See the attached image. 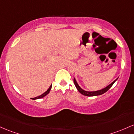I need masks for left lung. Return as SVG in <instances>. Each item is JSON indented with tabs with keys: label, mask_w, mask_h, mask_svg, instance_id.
<instances>
[{
	"label": "left lung",
	"mask_w": 134,
	"mask_h": 134,
	"mask_svg": "<svg viewBox=\"0 0 134 134\" xmlns=\"http://www.w3.org/2000/svg\"><path fill=\"white\" fill-rule=\"evenodd\" d=\"M118 79V77L117 79H116L115 80H114V81H113L111 84H109V85H108L106 87L104 88H102L101 90H99L93 91V92L86 91V90H84L83 89H82L79 86V85H78V83H77V81H76V78H75V77L74 78V83L75 86H76V88H77V90L79 91V93H81L82 95H85V96H88V97H93V96H98V95H102V94L105 93V92H106L108 90H109L110 88H111V86H113V84L115 83V81H117Z\"/></svg>",
	"instance_id": "left-lung-1"
}]
</instances>
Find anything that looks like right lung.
Listing matches in <instances>:
<instances>
[{
    "label": "right lung",
    "mask_w": 134,
    "mask_h": 134,
    "mask_svg": "<svg viewBox=\"0 0 134 134\" xmlns=\"http://www.w3.org/2000/svg\"><path fill=\"white\" fill-rule=\"evenodd\" d=\"M51 87H52V85H51V86H49V88L44 93H42V95H39V96L36 97H35V98H31V99H32V100H36V99H39V98H42L44 97L45 96H46V95L49 93V92H50V90H51Z\"/></svg>",
    "instance_id": "right-lung-1"
}]
</instances>
